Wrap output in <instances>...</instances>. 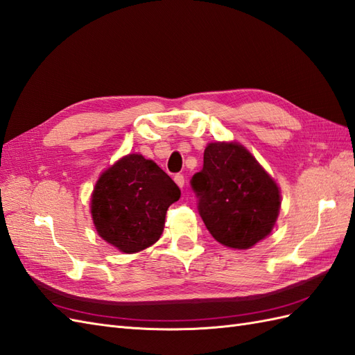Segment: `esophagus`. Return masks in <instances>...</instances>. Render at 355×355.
Instances as JSON below:
<instances>
[{"mask_svg":"<svg viewBox=\"0 0 355 355\" xmlns=\"http://www.w3.org/2000/svg\"><path fill=\"white\" fill-rule=\"evenodd\" d=\"M175 182L179 185V188H184V185H185L184 175H180V173H178V175H175Z\"/></svg>","mask_w":355,"mask_h":355,"instance_id":"34e87169","label":"esophagus"}]
</instances>
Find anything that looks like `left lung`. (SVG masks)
I'll return each mask as SVG.
<instances>
[{
	"mask_svg": "<svg viewBox=\"0 0 355 355\" xmlns=\"http://www.w3.org/2000/svg\"><path fill=\"white\" fill-rule=\"evenodd\" d=\"M191 188L206 229L226 247H253L270 235L279 217L277 184L241 144H207Z\"/></svg>",
	"mask_w": 355,
	"mask_h": 355,
	"instance_id": "8db88e82",
	"label": "left lung"
}]
</instances>
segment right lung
<instances>
[{
	"mask_svg": "<svg viewBox=\"0 0 355 355\" xmlns=\"http://www.w3.org/2000/svg\"><path fill=\"white\" fill-rule=\"evenodd\" d=\"M179 197V187L157 164L128 155L103 171L94 187V227L120 252H141L159 239L168 206Z\"/></svg>",
	"mask_w": 355,
	"mask_h": 355,
	"instance_id": "add662e5",
	"label": "right lung"
}]
</instances>
